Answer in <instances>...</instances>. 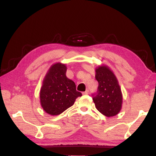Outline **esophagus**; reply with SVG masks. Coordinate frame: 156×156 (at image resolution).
<instances>
[{"mask_svg": "<svg viewBox=\"0 0 156 156\" xmlns=\"http://www.w3.org/2000/svg\"><path fill=\"white\" fill-rule=\"evenodd\" d=\"M88 93H89V90H87L85 92H82V94H88Z\"/></svg>", "mask_w": 156, "mask_h": 156, "instance_id": "esophagus-1", "label": "esophagus"}]
</instances>
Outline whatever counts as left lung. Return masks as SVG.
Listing matches in <instances>:
<instances>
[{
	"label": "left lung",
	"mask_w": 156,
	"mask_h": 156,
	"mask_svg": "<svg viewBox=\"0 0 156 156\" xmlns=\"http://www.w3.org/2000/svg\"><path fill=\"white\" fill-rule=\"evenodd\" d=\"M95 78L98 82L97 93L93 97L96 108L107 117L118 115L122 108V94L114 72L107 66H98L95 68Z\"/></svg>",
	"instance_id": "8db88e82"
}]
</instances>
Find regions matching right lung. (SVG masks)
<instances>
[{
	"instance_id": "1",
	"label": "right lung",
	"mask_w": 156,
	"mask_h": 156,
	"mask_svg": "<svg viewBox=\"0 0 156 156\" xmlns=\"http://www.w3.org/2000/svg\"><path fill=\"white\" fill-rule=\"evenodd\" d=\"M67 66L55 63L49 68L42 82L39 99L42 108L50 115H58L74 104L82 93L76 90L74 81L66 76Z\"/></svg>"
}]
</instances>
